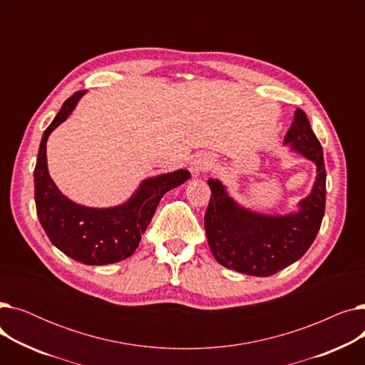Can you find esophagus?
Segmentation results:
<instances>
[{"instance_id":"esophagus-1","label":"esophagus","mask_w":365,"mask_h":365,"mask_svg":"<svg viewBox=\"0 0 365 365\" xmlns=\"http://www.w3.org/2000/svg\"><path fill=\"white\" fill-rule=\"evenodd\" d=\"M208 161L202 160V158H195L192 163H190V171L194 173V175H200L201 171H204L207 168Z\"/></svg>"}]
</instances>
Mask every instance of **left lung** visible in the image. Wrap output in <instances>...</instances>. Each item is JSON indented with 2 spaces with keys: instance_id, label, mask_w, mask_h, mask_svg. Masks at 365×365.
Instances as JSON below:
<instances>
[{
  "instance_id": "obj_1",
  "label": "left lung",
  "mask_w": 365,
  "mask_h": 365,
  "mask_svg": "<svg viewBox=\"0 0 365 365\" xmlns=\"http://www.w3.org/2000/svg\"><path fill=\"white\" fill-rule=\"evenodd\" d=\"M284 142L317 164L312 192L300 210L287 216H264L240 207L219 180H208L212 197L204 216L205 234L215 259L241 274L269 277L299 260L314 242L325 210V165L322 146L302 109Z\"/></svg>"
}]
</instances>
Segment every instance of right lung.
<instances>
[{
    "label": "right lung",
    "mask_w": 365,
    "mask_h": 365,
    "mask_svg": "<svg viewBox=\"0 0 365 365\" xmlns=\"http://www.w3.org/2000/svg\"><path fill=\"white\" fill-rule=\"evenodd\" d=\"M86 91L73 93L46 128L34 170L36 215L48 240L71 259L84 264H109L130 257L146 231L167 190L186 182L187 170H178L142 182L125 204L90 208L69 201L48 176L46 143L50 133L63 123Z\"/></svg>",
    "instance_id": "add662e5"
}]
</instances>
